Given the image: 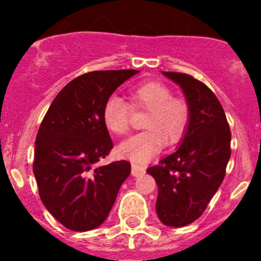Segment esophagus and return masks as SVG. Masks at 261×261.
Returning a JSON list of instances; mask_svg holds the SVG:
<instances>
[{
    "label": "esophagus",
    "mask_w": 261,
    "mask_h": 261,
    "mask_svg": "<svg viewBox=\"0 0 261 261\" xmlns=\"http://www.w3.org/2000/svg\"><path fill=\"white\" fill-rule=\"evenodd\" d=\"M142 174H145V168L141 167V166L135 165V163H133V165H132V175H133V176H141Z\"/></svg>",
    "instance_id": "obj_1"
}]
</instances>
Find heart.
<instances>
[{
  "mask_svg": "<svg viewBox=\"0 0 261 261\" xmlns=\"http://www.w3.org/2000/svg\"><path fill=\"white\" fill-rule=\"evenodd\" d=\"M135 110L147 111L146 130L128 138L117 147L120 156L144 165L158 155L166 142L175 145L183 138L190 123V106L183 98L172 96V90L161 82L138 85L129 93ZM130 106L119 96H110L102 111L105 126L115 136H124L130 126Z\"/></svg>",
  "mask_w": 261,
  "mask_h": 261,
  "instance_id": "1",
  "label": "heart"
}]
</instances>
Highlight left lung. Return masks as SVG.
<instances>
[{"label": "left lung", "mask_w": 261, "mask_h": 261, "mask_svg": "<svg viewBox=\"0 0 261 261\" xmlns=\"http://www.w3.org/2000/svg\"><path fill=\"white\" fill-rule=\"evenodd\" d=\"M179 85L190 106V123L180 146L147 168L155 179V209L163 225L183 227L204 213L220 188L231 155L225 111L206 85L184 73L162 71Z\"/></svg>", "instance_id": "left-lung-1"}]
</instances>
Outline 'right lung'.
<instances>
[{
	"label": "right lung",
	"instance_id": "right-lung-1",
	"mask_svg": "<svg viewBox=\"0 0 261 261\" xmlns=\"http://www.w3.org/2000/svg\"><path fill=\"white\" fill-rule=\"evenodd\" d=\"M138 70H99L70 81L53 99L36 135L34 175L41 201L61 225L89 231L102 225L130 163L94 168L114 147L102 119L106 100Z\"/></svg>",
	"mask_w": 261,
	"mask_h": 261
}]
</instances>
